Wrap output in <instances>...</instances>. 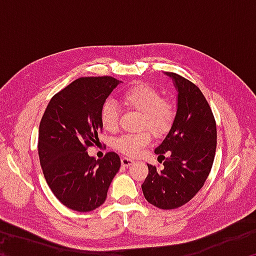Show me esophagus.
I'll return each instance as SVG.
<instances>
[{"mask_svg": "<svg viewBox=\"0 0 256 256\" xmlns=\"http://www.w3.org/2000/svg\"><path fill=\"white\" fill-rule=\"evenodd\" d=\"M120 162H122L124 167H128V166H130V164H132L134 162V160L128 158V157H122V159H120Z\"/></svg>", "mask_w": 256, "mask_h": 256, "instance_id": "obj_1", "label": "esophagus"}]
</instances>
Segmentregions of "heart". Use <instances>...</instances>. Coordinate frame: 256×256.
<instances>
[{"instance_id":"1","label":"heart","mask_w":256,"mask_h":256,"mask_svg":"<svg viewBox=\"0 0 256 256\" xmlns=\"http://www.w3.org/2000/svg\"><path fill=\"white\" fill-rule=\"evenodd\" d=\"M122 104L128 110L140 112L138 128H148L156 138H162L170 131L176 118V108L172 102L164 99L158 89L149 84L138 82L128 88L120 96ZM100 124L105 131L112 132L118 128V110L110 100L102 105L99 112ZM151 142V134L142 130L128 133L114 141L115 149L128 156H138Z\"/></svg>"}]
</instances>
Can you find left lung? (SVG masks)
Segmentation results:
<instances>
[{
  "mask_svg": "<svg viewBox=\"0 0 256 256\" xmlns=\"http://www.w3.org/2000/svg\"><path fill=\"white\" fill-rule=\"evenodd\" d=\"M177 90L174 124L154 150L164 167L148 164L149 172L141 185L146 200L164 210L184 206L202 188L214 164L216 126L201 90L176 73L166 72ZM168 157L164 158V154Z\"/></svg>",
  "mask_w": 256,
  "mask_h": 256,
  "instance_id": "obj_1",
  "label": "left lung"
}]
</instances>
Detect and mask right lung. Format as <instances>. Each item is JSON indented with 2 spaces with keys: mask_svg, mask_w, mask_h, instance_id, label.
I'll return each instance as SVG.
<instances>
[{
  "mask_svg": "<svg viewBox=\"0 0 256 256\" xmlns=\"http://www.w3.org/2000/svg\"><path fill=\"white\" fill-rule=\"evenodd\" d=\"M120 82L112 76L79 78L54 94L40 125L38 154L45 180L60 202L79 212L97 209L120 170L118 154L102 159L86 149L99 142V112Z\"/></svg>",
  "mask_w": 256,
  "mask_h": 256,
  "instance_id": "obj_1",
  "label": "right lung"
}]
</instances>
